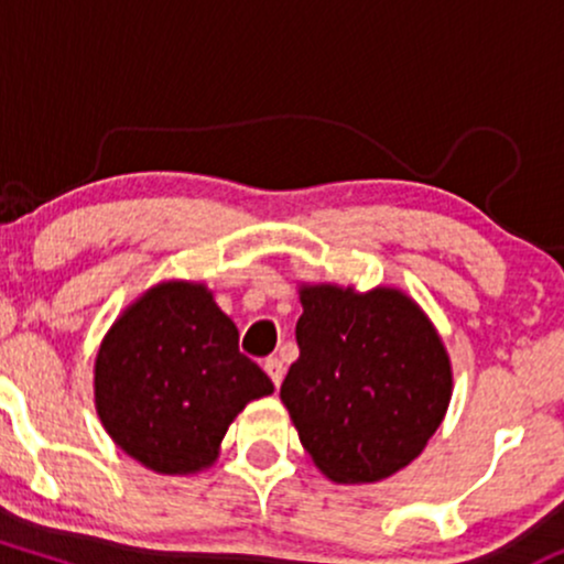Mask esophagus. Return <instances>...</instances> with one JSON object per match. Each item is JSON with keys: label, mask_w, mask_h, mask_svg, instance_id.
<instances>
[{"label": "esophagus", "mask_w": 564, "mask_h": 564, "mask_svg": "<svg viewBox=\"0 0 564 564\" xmlns=\"http://www.w3.org/2000/svg\"><path fill=\"white\" fill-rule=\"evenodd\" d=\"M264 371H268V377L273 379V384L278 387L283 381V360L268 358V360H264Z\"/></svg>", "instance_id": "esophagus-1"}]
</instances>
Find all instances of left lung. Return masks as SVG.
Returning a JSON list of instances; mask_svg holds the SVG:
<instances>
[{
	"instance_id": "8db88e82",
	"label": "left lung",
	"mask_w": 564,
	"mask_h": 564,
	"mask_svg": "<svg viewBox=\"0 0 564 564\" xmlns=\"http://www.w3.org/2000/svg\"><path fill=\"white\" fill-rule=\"evenodd\" d=\"M300 358L281 384L304 451L328 480L379 482L419 456L453 394L448 349L405 291L302 283Z\"/></svg>"
}]
</instances>
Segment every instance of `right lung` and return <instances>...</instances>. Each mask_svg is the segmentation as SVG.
Segmentation results:
<instances>
[{
  "label": "right lung",
  "instance_id": "right-lung-1",
  "mask_svg": "<svg viewBox=\"0 0 564 564\" xmlns=\"http://www.w3.org/2000/svg\"><path fill=\"white\" fill-rule=\"evenodd\" d=\"M93 384L113 443L159 475L209 469L232 419L273 394L198 281H161L129 304L102 336Z\"/></svg>",
  "mask_w": 564,
  "mask_h": 564
}]
</instances>
